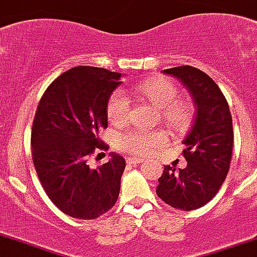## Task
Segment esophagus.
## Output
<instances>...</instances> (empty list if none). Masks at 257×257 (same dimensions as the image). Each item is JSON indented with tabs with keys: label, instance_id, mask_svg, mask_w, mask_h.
<instances>
[{
	"label": "esophagus",
	"instance_id": "34e87169",
	"mask_svg": "<svg viewBox=\"0 0 257 257\" xmlns=\"http://www.w3.org/2000/svg\"><path fill=\"white\" fill-rule=\"evenodd\" d=\"M142 162H145V159L142 158H128L126 159V163H129V165H136V163H142Z\"/></svg>",
	"mask_w": 257,
	"mask_h": 257
}]
</instances>
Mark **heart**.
<instances>
[{
  "label": "heart",
  "instance_id": "heart-1",
  "mask_svg": "<svg viewBox=\"0 0 257 257\" xmlns=\"http://www.w3.org/2000/svg\"><path fill=\"white\" fill-rule=\"evenodd\" d=\"M134 91L146 98L152 105L156 106L162 121L170 128H181L188 118V108L184 102H180L179 90L173 81L163 77H152L134 87ZM106 115L111 123L121 125L128 121L131 115V102L126 94L115 91L106 104ZM166 142V135L160 131H129L119 138L118 146L131 155L145 156Z\"/></svg>",
  "mask_w": 257,
  "mask_h": 257
}]
</instances>
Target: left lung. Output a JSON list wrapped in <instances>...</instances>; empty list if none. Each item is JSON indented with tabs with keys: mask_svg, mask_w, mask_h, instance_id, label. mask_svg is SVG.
Here are the masks:
<instances>
[{
	"mask_svg": "<svg viewBox=\"0 0 257 257\" xmlns=\"http://www.w3.org/2000/svg\"><path fill=\"white\" fill-rule=\"evenodd\" d=\"M191 94L194 121L184 138V169L165 166L156 194L173 208L191 211L211 201L229 170L233 145L232 116L219 87L201 70L180 66L163 70Z\"/></svg>",
	"mask_w": 257,
	"mask_h": 257,
	"instance_id": "obj_1",
	"label": "left lung"
}]
</instances>
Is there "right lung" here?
I'll return each instance as SVG.
<instances>
[{
  "mask_svg": "<svg viewBox=\"0 0 257 257\" xmlns=\"http://www.w3.org/2000/svg\"><path fill=\"white\" fill-rule=\"evenodd\" d=\"M121 77L101 67H73L49 85L36 109L33 165L49 198L73 218L95 219L118 200L125 159L111 153L91 169L87 158L104 149L98 131L108 125L106 104Z\"/></svg>",
  "mask_w": 257,
  "mask_h": 257,
  "instance_id": "obj_1",
  "label": "right lung"
}]
</instances>
